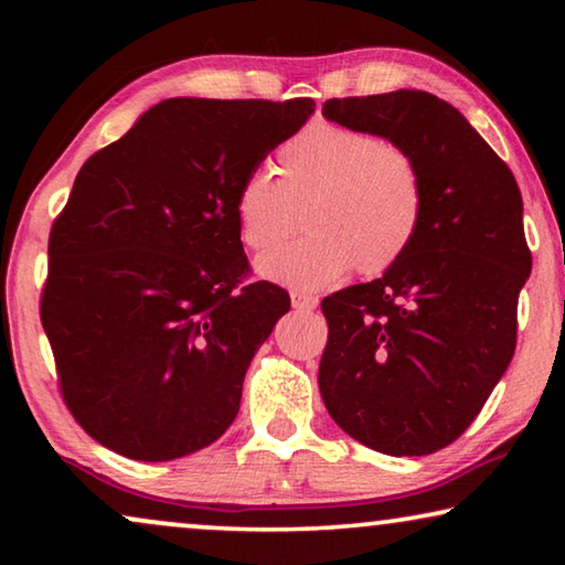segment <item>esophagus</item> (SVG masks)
Masks as SVG:
<instances>
[{"label":"esophagus","instance_id":"34e87169","mask_svg":"<svg viewBox=\"0 0 565 565\" xmlns=\"http://www.w3.org/2000/svg\"><path fill=\"white\" fill-rule=\"evenodd\" d=\"M291 303H294L296 311H313L319 306V299H317V296H311V294L294 291L291 294Z\"/></svg>","mask_w":565,"mask_h":565}]
</instances>
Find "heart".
Listing matches in <instances>:
<instances>
[{"label": "heart", "instance_id": "heart-1", "mask_svg": "<svg viewBox=\"0 0 565 565\" xmlns=\"http://www.w3.org/2000/svg\"><path fill=\"white\" fill-rule=\"evenodd\" d=\"M276 174L256 169L238 181V238L248 252H271L294 232L299 212L309 234L264 256V279L301 291L329 289L353 266L366 276L388 271L418 238L424 177L394 141L317 121L279 147Z\"/></svg>", "mask_w": 565, "mask_h": 565}]
</instances>
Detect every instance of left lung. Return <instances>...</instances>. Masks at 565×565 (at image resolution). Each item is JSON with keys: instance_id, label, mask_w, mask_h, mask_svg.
Listing matches in <instances>:
<instances>
[{"instance_id": "1", "label": "left lung", "mask_w": 565, "mask_h": 565, "mask_svg": "<svg viewBox=\"0 0 565 565\" xmlns=\"http://www.w3.org/2000/svg\"><path fill=\"white\" fill-rule=\"evenodd\" d=\"M323 117L404 147L426 209L404 259L321 301V398L374 451L436 454L473 424L513 359L531 274L519 184L463 114L428 92L329 99Z\"/></svg>"}]
</instances>
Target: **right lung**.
I'll list each match as a JSON object with an SVG mask.
<instances>
[{"label": "right lung", "instance_id": "right-lung-1", "mask_svg": "<svg viewBox=\"0 0 565 565\" xmlns=\"http://www.w3.org/2000/svg\"><path fill=\"white\" fill-rule=\"evenodd\" d=\"M313 99H167L92 154L50 234L40 317L66 408L134 461L214 444L289 294L246 281L234 194Z\"/></svg>", "mask_w": 565, "mask_h": 565}]
</instances>
